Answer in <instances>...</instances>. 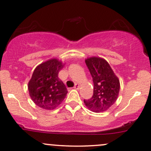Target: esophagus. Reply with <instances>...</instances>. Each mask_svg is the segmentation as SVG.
I'll return each mask as SVG.
<instances>
[{
    "instance_id": "esophagus-1",
    "label": "esophagus",
    "mask_w": 151,
    "mask_h": 151,
    "mask_svg": "<svg viewBox=\"0 0 151 151\" xmlns=\"http://www.w3.org/2000/svg\"><path fill=\"white\" fill-rule=\"evenodd\" d=\"M79 84H78V83H76V84L75 85H74V88H75V89H79Z\"/></svg>"
}]
</instances>
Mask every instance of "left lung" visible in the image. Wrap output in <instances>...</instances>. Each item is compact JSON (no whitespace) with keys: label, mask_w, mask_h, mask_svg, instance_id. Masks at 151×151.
Segmentation results:
<instances>
[{"label":"left lung","mask_w":151,"mask_h":151,"mask_svg":"<svg viewBox=\"0 0 151 151\" xmlns=\"http://www.w3.org/2000/svg\"><path fill=\"white\" fill-rule=\"evenodd\" d=\"M93 77V95L84 100L85 105L93 112H103L109 109L118 99L120 81L106 60L93 56L85 60Z\"/></svg>","instance_id":"left-lung-1"}]
</instances>
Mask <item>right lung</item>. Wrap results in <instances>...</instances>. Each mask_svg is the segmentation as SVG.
Masks as SVG:
<instances>
[{
    "mask_svg": "<svg viewBox=\"0 0 151 151\" xmlns=\"http://www.w3.org/2000/svg\"><path fill=\"white\" fill-rule=\"evenodd\" d=\"M64 65L57 58H51L38 65L28 84L31 100L46 110H53L62 103L68 91L58 78Z\"/></svg>",
    "mask_w": 151,
    "mask_h": 151,
    "instance_id": "obj_1",
    "label": "right lung"
}]
</instances>
